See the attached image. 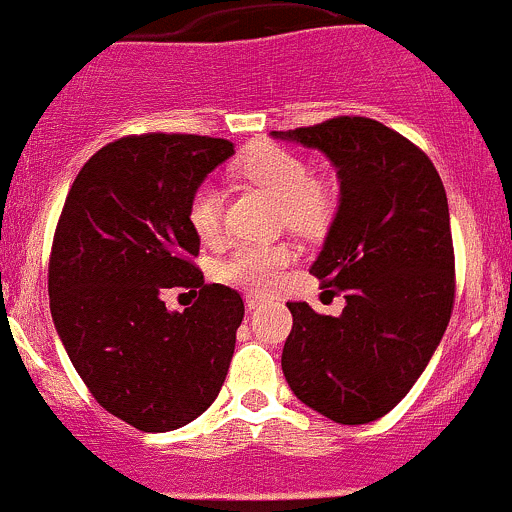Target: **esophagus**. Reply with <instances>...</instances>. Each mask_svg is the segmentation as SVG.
<instances>
[{"label":"esophagus","mask_w":512,"mask_h":512,"mask_svg":"<svg viewBox=\"0 0 512 512\" xmlns=\"http://www.w3.org/2000/svg\"><path fill=\"white\" fill-rule=\"evenodd\" d=\"M262 304H265V299L257 297V294H247V297H245V307H247V312H255V309H260Z\"/></svg>","instance_id":"34e87169"}]
</instances>
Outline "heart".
I'll return each mask as SVG.
<instances>
[{
	"label": "heart",
	"mask_w": 512,
	"mask_h": 512,
	"mask_svg": "<svg viewBox=\"0 0 512 512\" xmlns=\"http://www.w3.org/2000/svg\"><path fill=\"white\" fill-rule=\"evenodd\" d=\"M237 173L280 200L282 218L292 230L312 235L324 230L334 215V193L324 180L312 178L307 160L277 143H257L237 160ZM188 225L203 242H215L223 232V203L213 185H198L188 200ZM297 260L287 242H247L235 247L218 265L220 280L267 292L282 280Z\"/></svg>",
	"instance_id": "obj_1"
}]
</instances>
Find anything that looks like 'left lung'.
<instances>
[{"mask_svg":"<svg viewBox=\"0 0 512 512\" xmlns=\"http://www.w3.org/2000/svg\"><path fill=\"white\" fill-rule=\"evenodd\" d=\"M282 141L334 163L342 200L312 275L342 289L339 317L287 302L282 371L302 404L344 426L389 414L436 352L456 299L446 188L431 158L394 128L337 116Z\"/></svg>","mask_w":512,"mask_h":512,"instance_id":"8db88e82","label":"left lung"}]
</instances>
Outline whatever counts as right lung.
Here are the masks:
<instances>
[{"label": "right lung", "mask_w": 512, "mask_h": 512, "mask_svg": "<svg viewBox=\"0 0 512 512\" xmlns=\"http://www.w3.org/2000/svg\"><path fill=\"white\" fill-rule=\"evenodd\" d=\"M225 138L133 133L76 175L49 255V307L91 396L128 426L163 433L198 418L220 394L245 304L208 285L188 200L230 158ZM199 294L168 313L165 288Z\"/></svg>", "instance_id": "1"}]
</instances>
